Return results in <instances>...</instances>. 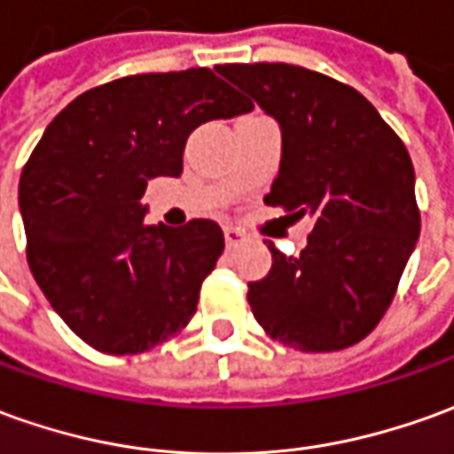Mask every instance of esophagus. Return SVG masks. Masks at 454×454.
Segmentation results:
<instances>
[{"instance_id":"esophagus-1","label":"esophagus","mask_w":454,"mask_h":454,"mask_svg":"<svg viewBox=\"0 0 454 454\" xmlns=\"http://www.w3.org/2000/svg\"><path fill=\"white\" fill-rule=\"evenodd\" d=\"M224 242H227V247H237L239 242H245V232H242L239 227L227 224V227H224Z\"/></svg>"}]
</instances>
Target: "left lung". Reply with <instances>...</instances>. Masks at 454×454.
<instances>
[{
  "label": "left lung",
  "instance_id": "1",
  "mask_svg": "<svg viewBox=\"0 0 454 454\" xmlns=\"http://www.w3.org/2000/svg\"><path fill=\"white\" fill-rule=\"evenodd\" d=\"M222 76L281 130L279 175L264 202L314 230L299 257L269 242L271 269L249 284L271 339L340 351L383 318L420 237L411 155L364 96L292 64H227Z\"/></svg>",
  "mask_w": 454,
  "mask_h": 454
}]
</instances>
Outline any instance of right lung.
Returning <instances> with one entry per match:
<instances>
[{
	"label": "right lung",
	"mask_w": 454,
	"mask_h": 454,
	"mask_svg": "<svg viewBox=\"0 0 454 454\" xmlns=\"http://www.w3.org/2000/svg\"><path fill=\"white\" fill-rule=\"evenodd\" d=\"M249 111L215 71L187 68L86 90L43 130L19 180L27 257L96 351H148L192 318L224 234L212 220L148 224L143 195L155 177H180L197 126Z\"/></svg>",
	"instance_id": "add662e5"
}]
</instances>
